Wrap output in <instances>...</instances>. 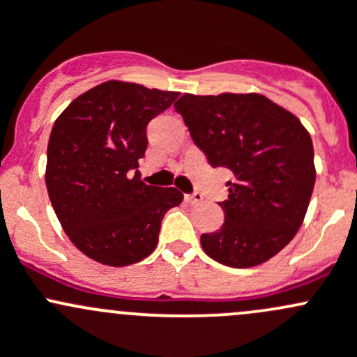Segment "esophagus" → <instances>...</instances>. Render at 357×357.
<instances>
[{"label": "esophagus", "instance_id": "34e87169", "mask_svg": "<svg viewBox=\"0 0 357 357\" xmlns=\"http://www.w3.org/2000/svg\"><path fill=\"white\" fill-rule=\"evenodd\" d=\"M203 194L201 192H194V194H185V201L189 204H199V203H203Z\"/></svg>", "mask_w": 357, "mask_h": 357}]
</instances>
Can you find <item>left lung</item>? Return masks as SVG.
<instances>
[{"mask_svg":"<svg viewBox=\"0 0 357 357\" xmlns=\"http://www.w3.org/2000/svg\"><path fill=\"white\" fill-rule=\"evenodd\" d=\"M175 109L209 165L232 172L229 199L220 203L225 222L201 235L204 252L232 268L273 258L310 206L316 178L311 135L297 116L255 93L183 94Z\"/></svg>","mask_w":357,"mask_h":357,"instance_id":"obj_1","label":"left lung"}]
</instances>
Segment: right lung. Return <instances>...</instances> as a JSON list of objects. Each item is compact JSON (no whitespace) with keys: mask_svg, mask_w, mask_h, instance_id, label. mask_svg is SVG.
<instances>
[{"mask_svg":"<svg viewBox=\"0 0 357 357\" xmlns=\"http://www.w3.org/2000/svg\"><path fill=\"white\" fill-rule=\"evenodd\" d=\"M177 98L108 80L73 99L54 122L47 194L65 234L87 258L108 266L148 258L165 213L182 203L178 189L148 185L137 170L148 123Z\"/></svg>","mask_w":357,"mask_h":357,"instance_id":"add662e5","label":"right lung"}]
</instances>
